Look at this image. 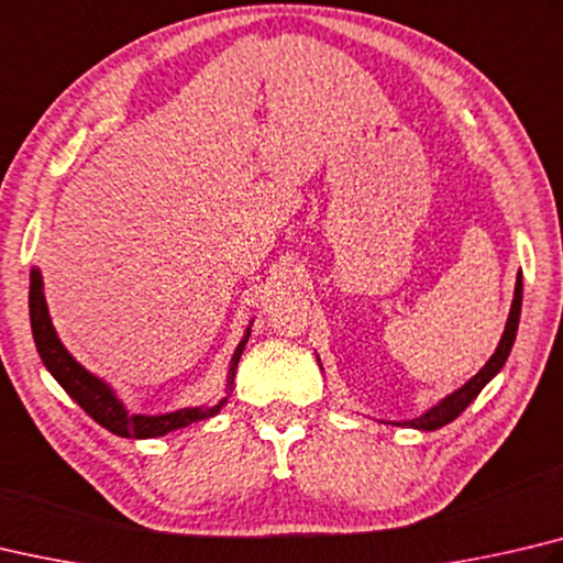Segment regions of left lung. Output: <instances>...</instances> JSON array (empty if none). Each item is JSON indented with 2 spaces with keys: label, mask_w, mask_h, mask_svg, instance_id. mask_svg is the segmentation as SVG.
Returning <instances> with one entry per match:
<instances>
[{
  "label": "left lung",
  "mask_w": 563,
  "mask_h": 563,
  "mask_svg": "<svg viewBox=\"0 0 563 563\" xmlns=\"http://www.w3.org/2000/svg\"><path fill=\"white\" fill-rule=\"evenodd\" d=\"M519 312H522V273H519V278H517L512 310H509V320H507L503 340H499V344H497V352L489 356V362L463 388H457L455 394L445 396L441 404L433 406L431 411H426L421 418H413V421H404V426L421 428V431H435V428H443L445 423L455 421V418L463 413L470 404H473V398L479 391H483L485 384L493 379V376L499 369H503V364L507 362L509 352H512V344H515V336H517V327H519Z\"/></svg>",
  "instance_id": "8db88e82"
}]
</instances>
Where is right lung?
<instances>
[{"mask_svg": "<svg viewBox=\"0 0 563 563\" xmlns=\"http://www.w3.org/2000/svg\"><path fill=\"white\" fill-rule=\"evenodd\" d=\"M32 285H29V314H32V332H34V342L41 362H44L46 369L54 374V379L66 388V394L74 398V401L84 408V411L93 418L96 423L108 428L110 433L125 435V438H157L165 435L169 431H177V428L189 426L194 421H203V418H211L213 413H219V406L211 408H181V411L175 413H165V416H137V413H128L125 406H122L115 394L110 391V386L103 384L90 372H86L74 356H70L64 344L58 342V336L54 332V324H51V317L46 310V300H44V283H41V273L34 268L32 271ZM251 336V330L243 336L241 344L236 346V354L231 360V369H229V386L233 384V376H236V366L243 354V346H246Z\"/></svg>", "mask_w": 563, "mask_h": 563, "instance_id": "1", "label": "right lung"}]
</instances>
